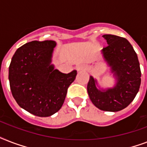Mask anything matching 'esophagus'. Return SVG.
I'll list each match as a JSON object with an SVG mask.
<instances>
[{
    "mask_svg": "<svg viewBox=\"0 0 147 147\" xmlns=\"http://www.w3.org/2000/svg\"><path fill=\"white\" fill-rule=\"evenodd\" d=\"M86 69V67L85 65H79V66L77 67V71H84Z\"/></svg>",
    "mask_w": 147,
    "mask_h": 147,
    "instance_id": "esophagus-1",
    "label": "esophagus"
}]
</instances>
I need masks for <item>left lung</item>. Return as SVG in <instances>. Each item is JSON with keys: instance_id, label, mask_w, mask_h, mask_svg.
<instances>
[{"instance_id": "8db88e82", "label": "left lung", "mask_w": 147, "mask_h": 147, "mask_svg": "<svg viewBox=\"0 0 147 147\" xmlns=\"http://www.w3.org/2000/svg\"><path fill=\"white\" fill-rule=\"evenodd\" d=\"M107 46L101 50L105 62L115 78L114 87L102 88L90 76L87 91L92 102L98 109L116 112L127 107L139 92L141 71L137 55L127 39L111 34L102 36Z\"/></svg>"}]
</instances>
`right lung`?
Masks as SVG:
<instances>
[{
  "mask_svg": "<svg viewBox=\"0 0 147 147\" xmlns=\"http://www.w3.org/2000/svg\"><path fill=\"white\" fill-rule=\"evenodd\" d=\"M56 42L32 41L15 52L9 66L13 97L20 107L38 117H49L59 111L77 71L62 73L52 64Z\"/></svg>",
  "mask_w": 147,
  "mask_h": 147,
  "instance_id": "right-lung-1",
  "label": "right lung"
}]
</instances>
